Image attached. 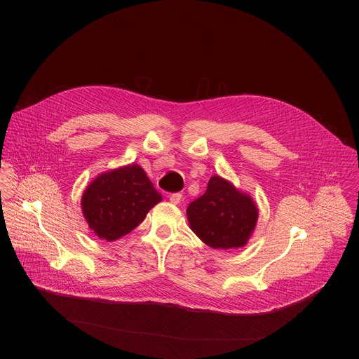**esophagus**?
I'll return each mask as SVG.
<instances>
[{"mask_svg":"<svg viewBox=\"0 0 359 359\" xmlns=\"http://www.w3.org/2000/svg\"><path fill=\"white\" fill-rule=\"evenodd\" d=\"M169 200H170V203H173V204H179V203L182 201V194H180V193H173V194L169 196Z\"/></svg>","mask_w":359,"mask_h":359,"instance_id":"esophagus-1","label":"esophagus"}]
</instances>
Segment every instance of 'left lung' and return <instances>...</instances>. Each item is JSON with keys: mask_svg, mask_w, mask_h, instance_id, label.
Wrapping results in <instances>:
<instances>
[{"mask_svg": "<svg viewBox=\"0 0 359 359\" xmlns=\"http://www.w3.org/2000/svg\"><path fill=\"white\" fill-rule=\"evenodd\" d=\"M191 231L215 250L244 247L259 220V208L252 197L231 182L215 175L206 193L186 210Z\"/></svg>", "mask_w": 359, "mask_h": 359, "instance_id": "1", "label": "left lung"}]
</instances>
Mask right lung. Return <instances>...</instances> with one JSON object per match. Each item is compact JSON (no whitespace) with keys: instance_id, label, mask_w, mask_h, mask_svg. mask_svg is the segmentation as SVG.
<instances>
[{"instance_id":"1","label":"right lung","mask_w":359,"mask_h":359,"mask_svg":"<svg viewBox=\"0 0 359 359\" xmlns=\"http://www.w3.org/2000/svg\"><path fill=\"white\" fill-rule=\"evenodd\" d=\"M159 201L162 194L132 163L99 173L83 190L81 209L96 237L115 241L136 229Z\"/></svg>"}]
</instances>
